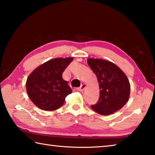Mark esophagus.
Returning a JSON list of instances; mask_svg holds the SVG:
<instances>
[{"mask_svg":"<svg viewBox=\"0 0 155 155\" xmlns=\"http://www.w3.org/2000/svg\"><path fill=\"white\" fill-rule=\"evenodd\" d=\"M86 87H87V84H86V83H83V85H81L80 87H78V88L77 89V90L79 91H83L86 88Z\"/></svg>","mask_w":155,"mask_h":155,"instance_id":"34e87169","label":"esophagus"}]
</instances>
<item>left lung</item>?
<instances>
[{
	"label": "left lung",
	"mask_w": 155,
	"mask_h": 155,
	"mask_svg": "<svg viewBox=\"0 0 155 155\" xmlns=\"http://www.w3.org/2000/svg\"><path fill=\"white\" fill-rule=\"evenodd\" d=\"M87 64L96 75L100 88L98 102L91 108L103 115L119 111L130 96V85L127 75L117 65L106 60L88 58Z\"/></svg>",
	"instance_id": "1"
}]
</instances>
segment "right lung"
<instances>
[{"label":"right lung","mask_w":155,"mask_h":155,"mask_svg":"<svg viewBox=\"0 0 155 155\" xmlns=\"http://www.w3.org/2000/svg\"><path fill=\"white\" fill-rule=\"evenodd\" d=\"M74 59L73 57L56 58L39 65L28 75L26 90L33 104L44 111L61 107L66 96L72 91L62 73Z\"/></svg>","instance_id":"1"}]
</instances>
